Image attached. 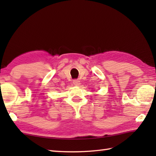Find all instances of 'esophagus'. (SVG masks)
<instances>
[{
    "label": "esophagus",
    "instance_id": "esophagus-1",
    "mask_svg": "<svg viewBox=\"0 0 156 156\" xmlns=\"http://www.w3.org/2000/svg\"><path fill=\"white\" fill-rule=\"evenodd\" d=\"M73 84L76 86H79L80 84V81L79 80H73Z\"/></svg>",
    "mask_w": 156,
    "mask_h": 156
}]
</instances>
